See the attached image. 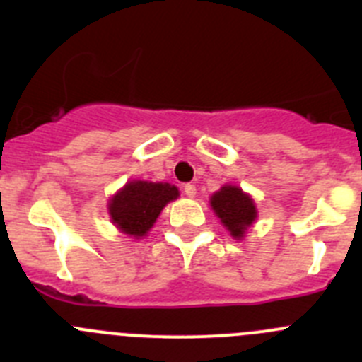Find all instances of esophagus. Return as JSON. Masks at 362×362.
Returning <instances> with one entry per match:
<instances>
[{"mask_svg":"<svg viewBox=\"0 0 362 362\" xmlns=\"http://www.w3.org/2000/svg\"><path fill=\"white\" fill-rule=\"evenodd\" d=\"M184 194H185V197H189V198L194 197V194H197V185H194V184H185L184 185Z\"/></svg>","mask_w":362,"mask_h":362,"instance_id":"obj_1","label":"esophagus"}]
</instances>
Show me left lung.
I'll list each match as a JSON object with an SVG mask.
<instances>
[{
  "mask_svg": "<svg viewBox=\"0 0 362 362\" xmlns=\"http://www.w3.org/2000/svg\"><path fill=\"white\" fill-rule=\"evenodd\" d=\"M211 205L223 225L238 239L245 235L246 228L257 218L252 198L234 185H225L221 191L212 194Z\"/></svg>",
  "mask_w": 362,
  "mask_h": 362,
  "instance_id": "left-lung-1",
  "label": "left lung"
}]
</instances>
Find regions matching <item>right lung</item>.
<instances>
[{"mask_svg": "<svg viewBox=\"0 0 362 362\" xmlns=\"http://www.w3.org/2000/svg\"><path fill=\"white\" fill-rule=\"evenodd\" d=\"M177 197L178 189L171 184L134 180L110 200L109 212L124 234L141 238L153 227L164 205Z\"/></svg>", "mask_w": 362, "mask_h": 362, "instance_id": "add662e5", "label": "right lung"}]
</instances>
